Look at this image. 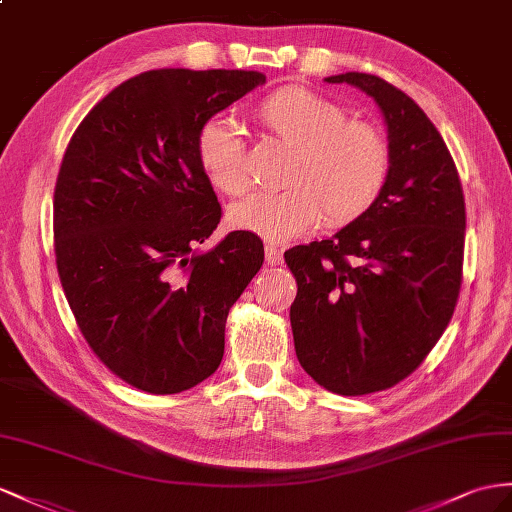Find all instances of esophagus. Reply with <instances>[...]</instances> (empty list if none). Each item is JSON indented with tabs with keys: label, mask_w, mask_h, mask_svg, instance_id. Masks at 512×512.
I'll return each mask as SVG.
<instances>
[{
	"label": "esophagus",
	"mask_w": 512,
	"mask_h": 512,
	"mask_svg": "<svg viewBox=\"0 0 512 512\" xmlns=\"http://www.w3.org/2000/svg\"><path fill=\"white\" fill-rule=\"evenodd\" d=\"M264 251H266V264H268V266H279L281 261H283L281 251H279V248L274 246V244H266Z\"/></svg>",
	"instance_id": "34e87169"
}]
</instances>
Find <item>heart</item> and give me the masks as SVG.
I'll return each mask as SVG.
<instances>
[{
  "label": "heart",
  "mask_w": 512,
  "mask_h": 512,
  "mask_svg": "<svg viewBox=\"0 0 512 512\" xmlns=\"http://www.w3.org/2000/svg\"><path fill=\"white\" fill-rule=\"evenodd\" d=\"M255 121L277 136L292 157L281 192H259L235 203L229 220L270 242L298 238L324 220L342 229L361 220L389 175V144L381 129L346 119L335 101L305 86H281L253 108ZM196 164L212 188L240 196L248 190L246 147L225 121H207L194 142Z\"/></svg>",
  "instance_id": "heart-1"
}]
</instances>
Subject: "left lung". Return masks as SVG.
Returning <instances> with one entry per match:
<instances>
[{"label": "left lung", "instance_id": "obj_1", "mask_svg": "<svg viewBox=\"0 0 512 512\" xmlns=\"http://www.w3.org/2000/svg\"><path fill=\"white\" fill-rule=\"evenodd\" d=\"M329 84L365 90L389 129V175L374 207L333 240L285 251L296 279V357L339 396L383 391L413 374L448 329L463 283L465 196L424 110L376 75Z\"/></svg>", "mask_w": 512, "mask_h": 512}]
</instances>
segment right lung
<instances>
[{"mask_svg": "<svg viewBox=\"0 0 512 512\" xmlns=\"http://www.w3.org/2000/svg\"><path fill=\"white\" fill-rule=\"evenodd\" d=\"M264 82L257 71L140 73L84 116L64 151L58 277L86 344L131 387L179 393L222 361L229 309L264 264V244L233 231L194 251L222 218L194 142Z\"/></svg>", "mask_w": 512, "mask_h": 512, "instance_id": "obj_1", "label": "right lung"}]
</instances>
